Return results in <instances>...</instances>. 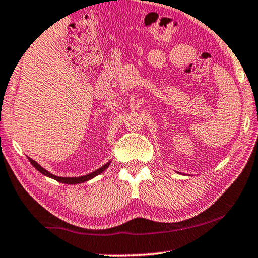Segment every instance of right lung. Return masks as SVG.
<instances>
[{
  "label": "right lung",
  "mask_w": 258,
  "mask_h": 258,
  "mask_svg": "<svg viewBox=\"0 0 258 258\" xmlns=\"http://www.w3.org/2000/svg\"><path fill=\"white\" fill-rule=\"evenodd\" d=\"M28 160H29L30 163L33 164V167H34L35 169H36V170L40 171L42 175L48 176V177H50V178H52V179H55V181H57V182L66 183V184H79V183H83V182L89 181V179L94 178L95 176L100 175L101 172H103V171L105 170V169H107V168L109 167V164H110V161H109L108 163H105L104 165H102V167H101L100 169H97V170H95V171H93V172H90V174H88V175L80 176V177H59V176H55V175L50 174V172H49L48 170H45L44 168H42L41 165L38 164L36 161L31 160L30 157H28Z\"/></svg>",
  "instance_id": "obj_1"
}]
</instances>
